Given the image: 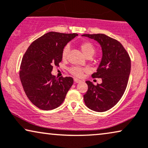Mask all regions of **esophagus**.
I'll return each mask as SVG.
<instances>
[{
	"instance_id": "obj_1",
	"label": "esophagus",
	"mask_w": 148,
	"mask_h": 148,
	"mask_svg": "<svg viewBox=\"0 0 148 148\" xmlns=\"http://www.w3.org/2000/svg\"><path fill=\"white\" fill-rule=\"evenodd\" d=\"M74 82H76V83H78V82H81V80H80V79H78V78H74Z\"/></svg>"
}]
</instances>
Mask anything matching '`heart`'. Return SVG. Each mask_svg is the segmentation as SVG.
Here are the masks:
<instances>
[{
  "instance_id": "obj_1",
  "label": "heart",
  "mask_w": 148,
  "mask_h": 148,
  "mask_svg": "<svg viewBox=\"0 0 148 148\" xmlns=\"http://www.w3.org/2000/svg\"><path fill=\"white\" fill-rule=\"evenodd\" d=\"M80 47L81 51H82L84 56L86 57L87 56H92L95 53V48L94 45L90 42H82L80 45ZM70 51V47L69 45H66L64 47V49L62 51V58L65 60L68 57V54ZM87 70L86 68H82L79 66H73L70 68V72L73 75L77 76V77H81L83 75L84 72Z\"/></svg>"
}]
</instances>
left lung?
<instances>
[{"instance_id": "obj_1", "label": "left lung", "mask_w": 148, "mask_h": 148, "mask_svg": "<svg viewBox=\"0 0 148 148\" xmlns=\"http://www.w3.org/2000/svg\"><path fill=\"white\" fill-rule=\"evenodd\" d=\"M94 39L101 45L102 58L92 78H101L102 83L95 85L86 81L88 90L84 95L86 106L93 111L111 109L120 101L127 88L131 72V59L119 41L103 34H82Z\"/></svg>"}]
</instances>
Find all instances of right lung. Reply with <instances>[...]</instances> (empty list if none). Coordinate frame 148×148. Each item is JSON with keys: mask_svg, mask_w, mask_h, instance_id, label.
<instances>
[{"mask_svg": "<svg viewBox=\"0 0 148 148\" xmlns=\"http://www.w3.org/2000/svg\"><path fill=\"white\" fill-rule=\"evenodd\" d=\"M77 34L50 32L29 45L21 60L19 77L29 101L37 108L51 110L64 101L73 84L72 77L58 79L51 74L53 66H59L67 43Z\"/></svg>", "mask_w": 148, "mask_h": 148, "instance_id": "add662e5", "label": "right lung"}]
</instances>
